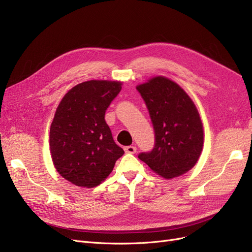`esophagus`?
<instances>
[{"label": "esophagus", "instance_id": "34e87169", "mask_svg": "<svg viewBox=\"0 0 252 252\" xmlns=\"http://www.w3.org/2000/svg\"><path fill=\"white\" fill-rule=\"evenodd\" d=\"M124 150H125L126 154H131V155H133V154H135L136 147H135V146H127V147L124 148Z\"/></svg>", "mask_w": 252, "mask_h": 252}]
</instances>
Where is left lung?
<instances>
[{
    "label": "left lung",
    "mask_w": 252,
    "mask_h": 252,
    "mask_svg": "<svg viewBox=\"0 0 252 252\" xmlns=\"http://www.w3.org/2000/svg\"><path fill=\"white\" fill-rule=\"evenodd\" d=\"M156 133L155 147L139 158L165 179L194 167L203 150V124L193 101L179 84L158 75L136 86Z\"/></svg>",
    "instance_id": "8db88e82"
}]
</instances>
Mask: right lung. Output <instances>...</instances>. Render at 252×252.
<instances>
[{
  "label": "right lung",
  "instance_id": "right-lung-1",
  "mask_svg": "<svg viewBox=\"0 0 252 252\" xmlns=\"http://www.w3.org/2000/svg\"><path fill=\"white\" fill-rule=\"evenodd\" d=\"M122 85L120 81L83 82L58 106L50 125V155L59 174L74 185H100L124 155L105 121V112Z\"/></svg>",
  "mask_w": 252,
  "mask_h": 252
}]
</instances>
